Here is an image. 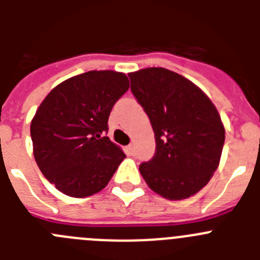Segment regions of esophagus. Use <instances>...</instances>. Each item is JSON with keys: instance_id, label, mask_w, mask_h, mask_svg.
Wrapping results in <instances>:
<instances>
[{"instance_id": "obj_1", "label": "esophagus", "mask_w": 260, "mask_h": 260, "mask_svg": "<svg viewBox=\"0 0 260 260\" xmlns=\"http://www.w3.org/2000/svg\"><path fill=\"white\" fill-rule=\"evenodd\" d=\"M127 150L130 151V152H134V143H130L127 146Z\"/></svg>"}]
</instances>
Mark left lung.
I'll return each instance as SVG.
<instances>
[{
	"instance_id": "8db88e82",
	"label": "left lung",
	"mask_w": 260,
	"mask_h": 260,
	"mask_svg": "<svg viewBox=\"0 0 260 260\" xmlns=\"http://www.w3.org/2000/svg\"><path fill=\"white\" fill-rule=\"evenodd\" d=\"M128 78L155 133V156L141 164L142 177L169 201L195 195L219 167L225 141L219 112L191 80L168 69H142Z\"/></svg>"
}]
</instances>
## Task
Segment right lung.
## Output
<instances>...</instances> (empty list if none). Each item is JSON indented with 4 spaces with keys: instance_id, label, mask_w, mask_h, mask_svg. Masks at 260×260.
I'll use <instances>...</instances> for the list:
<instances>
[{
    "instance_id": "add662e5",
    "label": "right lung",
    "mask_w": 260,
    "mask_h": 260,
    "mask_svg": "<svg viewBox=\"0 0 260 260\" xmlns=\"http://www.w3.org/2000/svg\"><path fill=\"white\" fill-rule=\"evenodd\" d=\"M128 86L123 73L92 70L63 80L43 100L31 121L34 156L57 190L86 198L108 185L126 156L102 134Z\"/></svg>"
}]
</instances>
